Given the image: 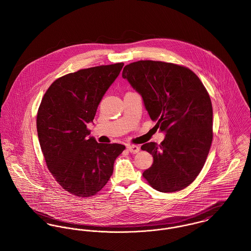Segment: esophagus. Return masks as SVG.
<instances>
[{"mask_svg": "<svg viewBox=\"0 0 251 251\" xmlns=\"http://www.w3.org/2000/svg\"><path fill=\"white\" fill-rule=\"evenodd\" d=\"M127 150L132 153H137L140 151V148L139 146H136V145H128Z\"/></svg>", "mask_w": 251, "mask_h": 251, "instance_id": "obj_1", "label": "esophagus"}]
</instances>
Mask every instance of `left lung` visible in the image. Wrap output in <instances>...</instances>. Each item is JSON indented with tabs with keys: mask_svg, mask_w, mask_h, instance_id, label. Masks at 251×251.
Listing matches in <instances>:
<instances>
[{
	"mask_svg": "<svg viewBox=\"0 0 251 251\" xmlns=\"http://www.w3.org/2000/svg\"><path fill=\"white\" fill-rule=\"evenodd\" d=\"M123 77L142 96L154 127L164 140L142 145L153 157L143 173L160 192L179 191L201 172L213 142V106L199 77L186 67L160 61L126 65Z\"/></svg>",
	"mask_w": 251,
	"mask_h": 251,
	"instance_id": "1",
	"label": "left lung"
}]
</instances>
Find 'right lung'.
<instances>
[{"mask_svg":"<svg viewBox=\"0 0 251 251\" xmlns=\"http://www.w3.org/2000/svg\"><path fill=\"white\" fill-rule=\"evenodd\" d=\"M124 63L99 66L56 79L44 94L36 115L39 145L54 179L72 195L97 194L113 174L121 144L98 143L87 127Z\"/></svg>","mask_w":251,"mask_h":251,"instance_id":"right-lung-1","label":"right lung"}]
</instances>
